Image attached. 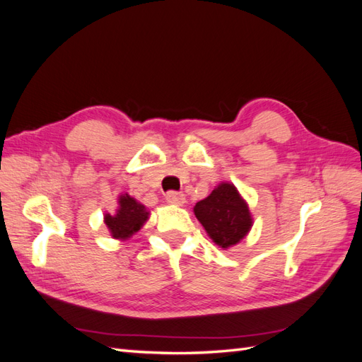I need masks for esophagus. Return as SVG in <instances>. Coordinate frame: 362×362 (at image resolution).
Instances as JSON below:
<instances>
[{
	"instance_id": "1",
	"label": "esophagus",
	"mask_w": 362,
	"mask_h": 362,
	"mask_svg": "<svg viewBox=\"0 0 362 362\" xmlns=\"http://www.w3.org/2000/svg\"><path fill=\"white\" fill-rule=\"evenodd\" d=\"M166 202L170 204V205H178V206H181V205L185 204V198H184L182 193L169 192V193L166 194Z\"/></svg>"
}]
</instances>
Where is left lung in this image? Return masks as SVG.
Returning <instances> with one entry per match:
<instances>
[{
    "label": "left lung",
    "instance_id": "obj_1",
    "mask_svg": "<svg viewBox=\"0 0 362 362\" xmlns=\"http://www.w3.org/2000/svg\"><path fill=\"white\" fill-rule=\"evenodd\" d=\"M193 211L206 234L223 249L237 245L252 228L249 206L229 182L218 184L208 198L194 205Z\"/></svg>",
    "mask_w": 362,
    "mask_h": 362
}]
</instances>
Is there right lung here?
Instances as JSON below:
<instances>
[{"instance_id": "obj_1", "label": "right lung", "mask_w": 362, "mask_h": 362, "mask_svg": "<svg viewBox=\"0 0 362 362\" xmlns=\"http://www.w3.org/2000/svg\"><path fill=\"white\" fill-rule=\"evenodd\" d=\"M117 204L116 214H105L104 223L113 238L127 240L144 226L149 218V211L144 204L131 198L128 193L120 194Z\"/></svg>"}]
</instances>
